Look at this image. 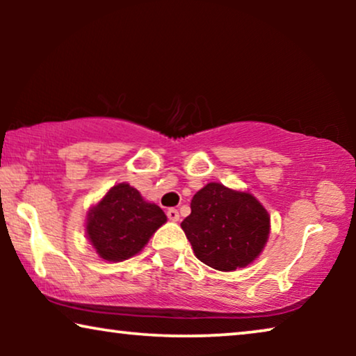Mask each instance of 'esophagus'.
I'll list each match as a JSON object with an SVG mask.
<instances>
[{
  "instance_id": "34e87169",
  "label": "esophagus",
  "mask_w": 356,
  "mask_h": 356,
  "mask_svg": "<svg viewBox=\"0 0 356 356\" xmlns=\"http://www.w3.org/2000/svg\"><path fill=\"white\" fill-rule=\"evenodd\" d=\"M167 217H168V220H172V222H178L179 220V213H178V211L177 209H168L167 211Z\"/></svg>"
}]
</instances>
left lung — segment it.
I'll return each instance as SVG.
<instances>
[{
    "label": "left lung",
    "mask_w": 356,
    "mask_h": 356,
    "mask_svg": "<svg viewBox=\"0 0 356 356\" xmlns=\"http://www.w3.org/2000/svg\"><path fill=\"white\" fill-rule=\"evenodd\" d=\"M269 213L250 193L209 183L194 194L181 228L199 261L228 272L259 256L269 238Z\"/></svg>",
    "instance_id": "obj_1"
}]
</instances>
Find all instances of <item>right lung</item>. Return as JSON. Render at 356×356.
<instances>
[{
	"label": "right lung",
	"instance_id": "add662e5",
	"mask_svg": "<svg viewBox=\"0 0 356 356\" xmlns=\"http://www.w3.org/2000/svg\"><path fill=\"white\" fill-rule=\"evenodd\" d=\"M165 222L162 209L145 202L136 188L121 183L89 212L87 235L100 257L123 261L138 254Z\"/></svg>",
	"mask_w": 356,
	"mask_h": 356
}]
</instances>
